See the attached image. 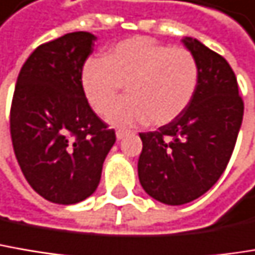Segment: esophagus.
<instances>
[{
  "label": "esophagus",
  "mask_w": 255,
  "mask_h": 255,
  "mask_svg": "<svg viewBox=\"0 0 255 255\" xmlns=\"http://www.w3.org/2000/svg\"><path fill=\"white\" fill-rule=\"evenodd\" d=\"M128 132L127 131H124V129H118L117 132H115V135H117V140H123L126 135H127Z\"/></svg>",
  "instance_id": "34e87169"
}]
</instances>
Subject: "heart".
Listing matches in <instances>:
<instances>
[{"label":"heart","instance_id":"1","mask_svg":"<svg viewBox=\"0 0 255 255\" xmlns=\"http://www.w3.org/2000/svg\"><path fill=\"white\" fill-rule=\"evenodd\" d=\"M81 89L90 106L104 114L118 99L123 84L129 98L106 115L112 126H165L190 105L198 83L191 52L169 48L147 36L117 43L105 58H89L81 68Z\"/></svg>","mask_w":255,"mask_h":255}]
</instances>
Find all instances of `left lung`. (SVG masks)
Returning a JSON list of instances; mask_svg holds the SVG:
<instances>
[{
	"label": "left lung",
	"instance_id": "obj_1",
	"mask_svg": "<svg viewBox=\"0 0 255 255\" xmlns=\"http://www.w3.org/2000/svg\"><path fill=\"white\" fill-rule=\"evenodd\" d=\"M198 67L187 109L157 131L140 132L138 179L154 200L181 206L207 193L223 174L243 124L237 77L219 54L200 40H181Z\"/></svg>",
	"mask_w": 255,
	"mask_h": 255
}]
</instances>
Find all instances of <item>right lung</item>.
<instances>
[{
	"instance_id": "right-lung-1",
	"label": "right lung",
	"mask_w": 255,
	"mask_h": 255,
	"mask_svg": "<svg viewBox=\"0 0 255 255\" xmlns=\"http://www.w3.org/2000/svg\"><path fill=\"white\" fill-rule=\"evenodd\" d=\"M98 37L73 32L37 46L20 70L10 132L20 169L39 196L76 204L98 188L115 131L93 112L81 68Z\"/></svg>"
}]
</instances>
